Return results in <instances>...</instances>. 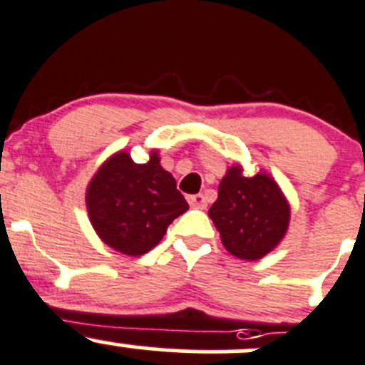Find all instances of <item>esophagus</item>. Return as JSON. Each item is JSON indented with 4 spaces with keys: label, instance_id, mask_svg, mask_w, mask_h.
Listing matches in <instances>:
<instances>
[{
    "label": "esophagus",
    "instance_id": "1",
    "mask_svg": "<svg viewBox=\"0 0 365 365\" xmlns=\"http://www.w3.org/2000/svg\"><path fill=\"white\" fill-rule=\"evenodd\" d=\"M189 205L192 208H207V197L203 194H194V196H189Z\"/></svg>",
    "mask_w": 365,
    "mask_h": 365
}]
</instances>
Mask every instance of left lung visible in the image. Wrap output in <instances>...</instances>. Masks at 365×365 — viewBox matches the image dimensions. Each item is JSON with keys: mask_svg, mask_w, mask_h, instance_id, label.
<instances>
[{"mask_svg": "<svg viewBox=\"0 0 365 365\" xmlns=\"http://www.w3.org/2000/svg\"><path fill=\"white\" fill-rule=\"evenodd\" d=\"M208 215L230 253L258 260L284 239L291 207L271 176L262 171L244 176L242 168L233 165L222 176Z\"/></svg>", "mask_w": 365, "mask_h": 365, "instance_id": "left-lung-1", "label": "left lung"}]
</instances>
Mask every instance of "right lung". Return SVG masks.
<instances>
[{
  "label": "right lung",
  "instance_id": "obj_1",
  "mask_svg": "<svg viewBox=\"0 0 365 365\" xmlns=\"http://www.w3.org/2000/svg\"><path fill=\"white\" fill-rule=\"evenodd\" d=\"M85 201L100 239L130 257L157 246L168 226L189 208L157 151L146 164H135L126 151L112 155L88 183Z\"/></svg>",
  "mask_w": 365,
  "mask_h": 365
}]
</instances>
